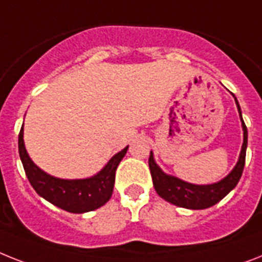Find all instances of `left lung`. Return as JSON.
<instances>
[{"mask_svg": "<svg viewBox=\"0 0 262 262\" xmlns=\"http://www.w3.org/2000/svg\"><path fill=\"white\" fill-rule=\"evenodd\" d=\"M238 110L239 119H241V126L244 131V142L239 152L238 161L233 167V170L229 172L225 178H222L218 182L210 183V185H195V183L186 182L183 179H179L174 175L166 174L162 170L154 159L152 151L150 152L148 158V166H150L151 177H152V183H154L155 191L158 195L163 198L165 201L175 206L185 207V209H191V210H202L207 207L214 206L218 204L222 198L228 195L237 183H238L245 166V155L246 147H248V129H246L245 123H244L243 114H241V107L238 104L237 97L233 95Z\"/></svg>", "mask_w": 262, "mask_h": 262, "instance_id": "obj_1", "label": "left lung"}]
</instances>
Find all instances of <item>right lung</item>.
Wrapping results in <instances>:
<instances>
[{
	"label": "right lung",
	"mask_w": 262,
	"mask_h": 262,
	"mask_svg": "<svg viewBox=\"0 0 262 262\" xmlns=\"http://www.w3.org/2000/svg\"><path fill=\"white\" fill-rule=\"evenodd\" d=\"M128 146L107 162L97 174L83 179H62L41 170L28 154L24 143V126L18 135V152L24 170L36 193L52 205L69 213L96 210L110 201L115 185V172Z\"/></svg>",
	"instance_id": "right-lung-1"
}]
</instances>
